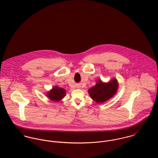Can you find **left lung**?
I'll return each instance as SVG.
<instances>
[{"mask_svg": "<svg viewBox=\"0 0 158 158\" xmlns=\"http://www.w3.org/2000/svg\"><path fill=\"white\" fill-rule=\"evenodd\" d=\"M118 89L117 81L115 79L108 83L98 80L96 85L88 90L90 97L97 103H103L111 98Z\"/></svg>", "mask_w": 158, "mask_h": 158, "instance_id": "left-lung-1", "label": "left lung"}]
</instances>
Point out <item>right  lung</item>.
Segmentation results:
<instances>
[{
  "label": "right lung",
  "instance_id": "1",
  "mask_svg": "<svg viewBox=\"0 0 158 158\" xmlns=\"http://www.w3.org/2000/svg\"><path fill=\"white\" fill-rule=\"evenodd\" d=\"M66 95V90L63 88L55 86L47 93V96L53 101H60Z\"/></svg>",
  "mask_w": 158,
  "mask_h": 158
}]
</instances>
